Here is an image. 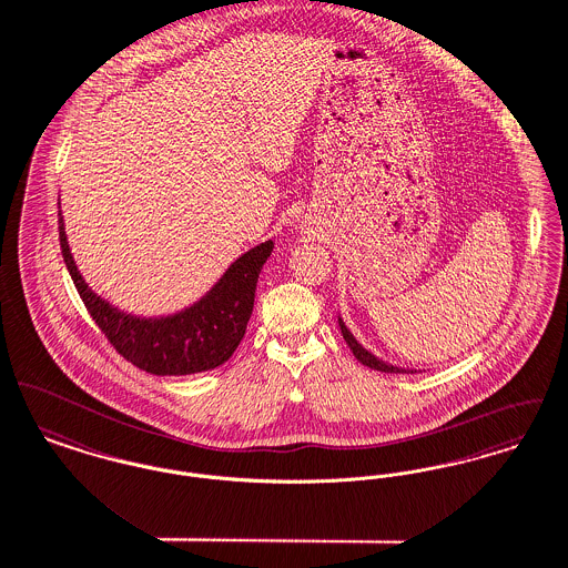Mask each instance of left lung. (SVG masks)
Wrapping results in <instances>:
<instances>
[{
	"label": "left lung",
	"mask_w": 568,
	"mask_h": 568,
	"mask_svg": "<svg viewBox=\"0 0 568 568\" xmlns=\"http://www.w3.org/2000/svg\"><path fill=\"white\" fill-rule=\"evenodd\" d=\"M337 323H339L342 335H344L346 344L351 346L353 355H355L357 361H361L363 365H367V367H372V369H378V372H387V374H417V369H404V367L390 365V363H387V361H383V358H378L376 355H372L367 348H363V346L358 344L357 339H355V335L351 333V328L346 327V323L342 321V316H337Z\"/></svg>",
	"instance_id": "8db88e82"
}]
</instances>
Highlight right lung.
Listing matches in <instances>:
<instances>
[{
	"label": "right lung",
	"instance_id": "1",
	"mask_svg": "<svg viewBox=\"0 0 568 568\" xmlns=\"http://www.w3.org/2000/svg\"><path fill=\"white\" fill-rule=\"evenodd\" d=\"M63 263L91 318L102 328L121 357L155 376H185L207 372L237 351L254 307L258 273L273 252L265 241L241 254L210 291L166 316L128 314L93 293L70 252L60 211Z\"/></svg>",
	"mask_w": 568,
	"mask_h": 568
}]
</instances>
